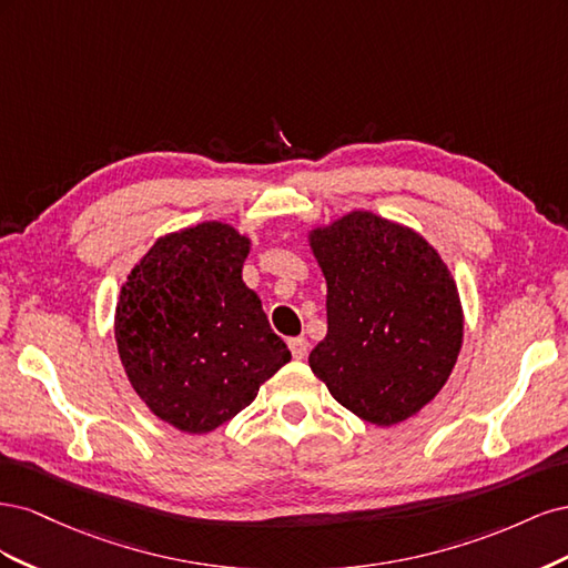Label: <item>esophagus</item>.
<instances>
[{
    "label": "esophagus",
    "instance_id": "esophagus-1",
    "mask_svg": "<svg viewBox=\"0 0 568 568\" xmlns=\"http://www.w3.org/2000/svg\"><path fill=\"white\" fill-rule=\"evenodd\" d=\"M288 351H291V355H294L296 359H303L307 355V341L303 336L288 338Z\"/></svg>",
    "mask_w": 568,
    "mask_h": 568
}]
</instances>
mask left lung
Returning a JSON list of instances; mask_svg holds the SVG:
<instances>
[{"label": "left lung", "mask_w": 568, "mask_h": 568, "mask_svg": "<svg viewBox=\"0 0 568 568\" xmlns=\"http://www.w3.org/2000/svg\"><path fill=\"white\" fill-rule=\"evenodd\" d=\"M326 282V336L307 365L334 398L395 426L450 379L464 311L450 267L426 239L372 211L307 230Z\"/></svg>", "instance_id": "8db88e82"}]
</instances>
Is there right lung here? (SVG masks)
<instances>
[{"label":"right lung","mask_w":568,"mask_h":568,"mask_svg":"<svg viewBox=\"0 0 568 568\" xmlns=\"http://www.w3.org/2000/svg\"><path fill=\"white\" fill-rule=\"evenodd\" d=\"M248 251L230 222L205 220L159 236L120 286V363L142 403L178 432H215L291 359L242 280Z\"/></svg>","instance_id":"1"}]
</instances>
